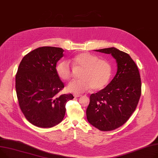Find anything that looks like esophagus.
Returning <instances> with one entry per match:
<instances>
[{
  "label": "esophagus",
  "mask_w": 158,
  "mask_h": 158,
  "mask_svg": "<svg viewBox=\"0 0 158 158\" xmlns=\"http://www.w3.org/2000/svg\"><path fill=\"white\" fill-rule=\"evenodd\" d=\"M74 96H75V98H79V97L81 96V95H80V94H74Z\"/></svg>",
  "instance_id": "obj_1"
}]
</instances>
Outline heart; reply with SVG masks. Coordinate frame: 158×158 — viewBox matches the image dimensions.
Wrapping results in <instances>:
<instances>
[{"mask_svg": "<svg viewBox=\"0 0 158 158\" xmlns=\"http://www.w3.org/2000/svg\"><path fill=\"white\" fill-rule=\"evenodd\" d=\"M77 69H82L77 81H71L68 90L74 93H83L92 88L99 90L103 89L108 83L112 74V66L105 59H99L96 55L87 52L80 53L73 59ZM56 72L60 78L69 80L73 76V71L66 60L59 62L56 66Z\"/></svg>", "mask_w": 158, "mask_h": 158, "instance_id": "b5f03b06", "label": "heart"}]
</instances>
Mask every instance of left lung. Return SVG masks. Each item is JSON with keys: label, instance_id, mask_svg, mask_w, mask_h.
Here are the masks:
<instances>
[{"label": "left lung", "instance_id": "left-lung-1", "mask_svg": "<svg viewBox=\"0 0 158 158\" xmlns=\"http://www.w3.org/2000/svg\"><path fill=\"white\" fill-rule=\"evenodd\" d=\"M95 51L112 55L117 71L105 88L90 95L87 118L101 131H112L126 123L135 112L141 96L140 75L127 53L114 47Z\"/></svg>", "mask_w": 158, "mask_h": 158}]
</instances>
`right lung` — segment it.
Segmentation results:
<instances>
[{"instance_id":"right-lung-1","label":"right lung","mask_w":158,"mask_h":158,"mask_svg":"<svg viewBox=\"0 0 158 158\" xmlns=\"http://www.w3.org/2000/svg\"><path fill=\"white\" fill-rule=\"evenodd\" d=\"M61 48L43 46L27 53L16 75V91L20 108L28 121L40 127L59 124L66 113L71 94L58 95L64 87L56 72L64 56Z\"/></svg>"}]
</instances>
